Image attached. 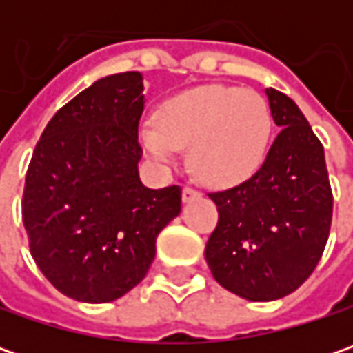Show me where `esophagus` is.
<instances>
[{
    "label": "esophagus",
    "mask_w": 353,
    "mask_h": 353,
    "mask_svg": "<svg viewBox=\"0 0 353 353\" xmlns=\"http://www.w3.org/2000/svg\"><path fill=\"white\" fill-rule=\"evenodd\" d=\"M200 196V192H198L196 188H192V186H184L183 188V200L184 202H190V200H194V198Z\"/></svg>",
    "instance_id": "esophagus-1"
}]
</instances>
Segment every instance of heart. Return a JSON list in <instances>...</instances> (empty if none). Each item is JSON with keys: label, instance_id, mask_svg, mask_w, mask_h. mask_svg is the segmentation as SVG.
<instances>
[{"label": "heart", "instance_id": "1", "mask_svg": "<svg viewBox=\"0 0 353 353\" xmlns=\"http://www.w3.org/2000/svg\"><path fill=\"white\" fill-rule=\"evenodd\" d=\"M271 128V108L261 94L204 86L163 103L157 125H143L141 141L159 163H172L176 149H188L190 169L202 183L230 186L259 169Z\"/></svg>", "mask_w": 353, "mask_h": 353}]
</instances>
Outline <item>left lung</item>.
Listing matches in <instances>:
<instances>
[{"mask_svg": "<svg viewBox=\"0 0 353 353\" xmlns=\"http://www.w3.org/2000/svg\"><path fill=\"white\" fill-rule=\"evenodd\" d=\"M265 92L281 129L248 181L208 194L218 225L204 251L214 279L255 303L296 291L312 275L334 204L320 139L287 94Z\"/></svg>", "mask_w": 353, "mask_h": 353, "instance_id": "left-lung-1", "label": "left lung"}]
</instances>
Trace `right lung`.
I'll list each match as a JSON object with an SVG mask.
<instances>
[{
    "instance_id": "add662e5",
    "label": "right lung",
    "mask_w": 353,
    "mask_h": 353,
    "mask_svg": "<svg viewBox=\"0 0 353 353\" xmlns=\"http://www.w3.org/2000/svg\"><path fill=\"white\" fill-rule=\"evenodd\" d=\"M143 76H105L52 116L34 147L21 200L29 250L62 294L110 303L141 283L181 186L147 188L137 163Z\"/></svg>"
}]
</instances>
